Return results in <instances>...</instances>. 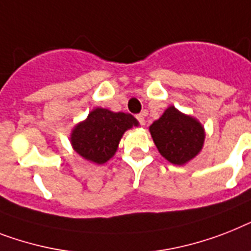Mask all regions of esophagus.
Wrapping results in <instances>:
<instances>
[{
  "label": "esophagus",
  "mask_w": 251,
  "mask_h": 251,
  "mask_svg": "<svg viewBox=\"0 0 251 251\" xmlns=\"http://www.w3.org/2000/svg\"><path fill=\"white\" fill-rule=\"evenodd\" d=\"M136 120L139 121L140 125H144L146 124V113H140V115L136 116Z\"/></svg>",
  "instance_id": "obj_1"
}]
</instances>
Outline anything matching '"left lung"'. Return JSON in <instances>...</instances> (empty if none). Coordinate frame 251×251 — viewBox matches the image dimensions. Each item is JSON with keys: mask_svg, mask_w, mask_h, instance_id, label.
<instances>
[{"mask_svg": "<svg viewBox=\"0 0 251 251\" xmlns=\"http://www.w3.org/2000/svg\"><path fill=\"white\" fill-rule=\"evenodd\" d=\"M150 132L161 156L174 165H185L202 151L206 132L193 116L170 105L150 126Z\"/></svg>", "mask_w": 251, "mask_h": 251, "instance_id": "left-lung-1", "label": "left lung"}]
</instances>
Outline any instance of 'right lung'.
<instances>
[{"instance_id":"obj_1","label":"right lung","mask_w":251,"mask_h":251,"mask_svg":"<svg viewBox=\"0 0 251 251\" xmlns=\"http://www.w3.org/2000/svg\"><path fill=\"white\" fill-rule=\"evenodd\" d=\"M134 126H139V122L130 113L98 107L83 121L75 125L69 142L81 157L103 165L115 156L122 135Z\"/></svg>"}]
</instances>
